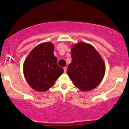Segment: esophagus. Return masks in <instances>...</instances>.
Instances as JSON below:
<instances>
[{
  "instance_id": "1",
  "label": "esophagus",
  "mask_w": 129,
  "mask_h": 129,
  "mask_svg": "<svg viewBox=\"0 0 129 129\" xmlns=\"http://www.w3.org/2000/svg\"><path fill=\"white\" fill-rule=\"evenodd\" d=\"M63 69H64V73L67 72V67H64Z\"/></svg>"
}]
</instances>
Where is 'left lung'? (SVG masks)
<instances>
[{"label": "left lung", "mask_w": 129, "mask_h": 129, "mask_svg": "<svg viewBox=\"0 0 129 129\" xmlns=\"http://www.w3.org/2000/svg\"><path fill=\"white\" fill-rule=\"evenodd\" d=\"M71 55L67 74L75 86L84 92L98 86L104 77L105 64L95 48L80 42L72 46Z\"/></svg>", "instance_id": "1"}]
</instances>
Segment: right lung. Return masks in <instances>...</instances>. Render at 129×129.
Here are the masks:
<instances>
[{"mask_svg": "<svg viewBox=\"0 0 129 129\" xmlns=\"http://www.w3.org/2000/svg\"><path fill=\"white\" fill-rule=\"evenodd\" d=\"M53 48L51 42L41 43L31 51L24 62V76L35 90H48L63 73V68L57 65Z\"/></svg>", "mask_w": 129, "mask_h": 129, "instance_id": "right-lung-1", "label": "right lung"}]
</instances>
